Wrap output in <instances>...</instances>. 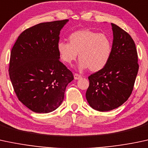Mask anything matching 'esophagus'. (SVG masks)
I'll list each match as a JSON object with an SVG mask.
<instances>
[{
    "label": "esophagus",
    "mask_w": 148,
    "mask_h": 148,
    "mask_svg": "<svg viewBox=\"0 0 148 148\" xmlns=\"http://www.w3.org/2000/svg\"><path fill=\"white\" fill-rule=\"evenodd\" d=\"M80 78H82V76H81L80 75H79L77 73H75L74 74V79H79Z\"/></svg>",
    "instance_id": "1"
}]
</instances>
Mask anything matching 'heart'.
<instances>
[{
  "instance_id": "heart-1",
  "label": "heart",
  "mask_w": 148,
  "mask_h": 148,
  "mask_svg": "<svg viewBox=\"0 0 148 148\" xmlns=\"http://www.w3.org/2000/svg\"><path fill=\"white\" fill-rule=\"evenodd\" d=\"M69 43L59 41L57 51L61 61L71 65L78 54L79 69L100 71L107 65L112 54V42L108 36L89 29L74 31L69 36Z\"/></svg>"
}]
</instances>
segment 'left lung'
I'll use <instances>...</instances> for the list:
<instances>
[{
	"label": "left lung",
	"mask_w": 148,
	"mask_h": 148,
	"mask_svg": "<svg viewBox=\"0 0 148 148\" xmlns=\"http://www.w3.org/2000/svg\"><path fill=\"white\" fill-rule=\"evenodd\" d=\"M113 41L108 63L101 71L89 76L86 99L101 112L117 108L132 94L138 71L135 42L128 33L111 23Z\"/></svg>",
	"instance_id": "obj_1"
}]
</instances>
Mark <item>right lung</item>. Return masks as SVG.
I'll use <instances>...</instances> for the list:
<instances>
[{
    "mask_svg": "<svg viewBox=\"0 0 148 148\" xmlns=\"http://www.w3.org/2000/svg\"><path fill=\"white\" fill-rule=\"evenodd\" d=\"M69 19L40 23L23 31L11 51L9 75L18 99L38 113L55 110L73 75L59 61V34Z\"/></svg>",
    "mask_w": 148,
    "mask_h": 148,
    "instance_id": "obj_1",
    "label": "right lung"
}]
</instances>
